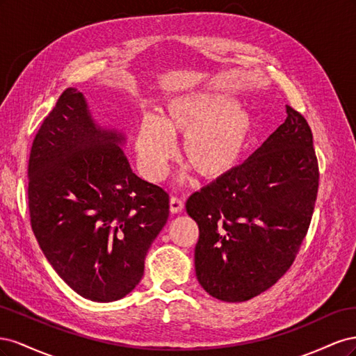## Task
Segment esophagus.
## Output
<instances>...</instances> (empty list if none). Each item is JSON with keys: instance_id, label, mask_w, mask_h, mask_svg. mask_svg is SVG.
Here are the masks:
<instances>
[{"instance_id": "esophagus-1", "label": "esophagus", "mask_w": 356, "mask_h": 356, "mask_svg": "<svg viewBox=\"0 0 356 356\" xmlns=\"http://www.w3.org/2000/svg\"><path fill=\"white\" fill-rule=\"evenodd\" d=\"M169 209H170L172 213H179L182 209H184V202H182L178 197H170Z\"/></svg>"}]
</instances>
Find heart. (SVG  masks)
Here are the masks:
<instances>
[{"label": "heart", "mask_w": 356, "mask_h": 356, "mask_svg": "<svg viewBox=\"0 0 356 356\" xmlns=\"http://www.w3.org/2000/svg\"><path fill=\"white\" fill-rule=\"evenodd\" d=\"M254 135L252 114L220 92H187L170 98L161 117L145 115L135 138L141 174L165 177L177 154L174 138L182 136V157L204 179H220L241 163Z\"/></svg>", "instance_id": "heart-1"}]
</instances>
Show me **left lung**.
<instances>
[{"instance_id":"1","label":"left lung","mask_w":356,"mask_h":356,"mask_svg":"<svg viewBox=\"0 0 356 356\" xmlns=\"http://www.w3.org/2000/svg\"><path fill=\"white\" fill-rule=\"evenodd\" d=\"M314 136L286 105V120L229 175L186 203L199 225L195 270L221 301H246L277 282L307 233L318 193Z\"/></svg>"}]
</instances>
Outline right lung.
<instances>
[{
	"instance_id": "right-lung-1",
	"label": "right lung",
	"mask_w": 356,
	"mask_h": 356,
	"mask_svg": "<svg viewBox=\"0 0 356 356\" xmlns=\"http://www.w3.org/2000/svg\"><path fill=\"white\" fill-rule=\"evenodd\" d=\"M126 135L95 120L68 88L44 118L28 165L31 225L59 277L86 300L126 297L169 217V196L134 174Z\"/></svg>"
}]
</instances>
